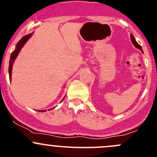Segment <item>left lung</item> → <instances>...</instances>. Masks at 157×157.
I'll return each instance as SVG.
<instances>
[{"instance_id":"8db88e82","label":"left lung","mask_w":157,"mask_h":157,"mask_svg":"<svg viewBox=\"0 0 157 157\" xmlns=\"http://www.w3.org/2000/svg\"><path fill=\"white\" fill-rule=\"evenodd\" d=\"M131 42H132V43H133V45H134V46L136 47V48H138V49H140V51H141L142 52H143V49H142V48H141V46H140V45H139L138 43H137V42H136V40H135V39H134V36H133L132 34H131Z\"/></svg>"}]
</instances>
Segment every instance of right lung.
I'll return each instance as SVG.
<instances>
[{"mask_svg":"<svg viewBox=\"0 0 157 157\" xmlns=\"http://www.w3.org/2000/svg\"><path fill=\"white\" fill-rule=\"evenodd\" d=\"M32 35H33V33H31V34H28V35H26V36H23V37L22 38V39H20V41H19L18 43L17 44V45H16L15 50H14L13 52L11 53L10 62H9V77H10V79H11V74H12L13 64L14 61H15V59L17 58V55H18L19 52H20V50H21V48H23V45H25V43H26V42H27L28 40H29V39L30 37H31ZM51 109H49V110H51ZM45 111H46V110H38V112H45Z\"/></svg>","mask_w":157,"mask_h":157,"instance_id":"1","label":"right lung"}]
</instances>
